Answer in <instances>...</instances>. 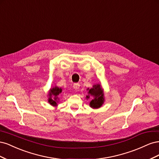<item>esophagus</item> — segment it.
<instances>
[{"label":"esophagus","instance_id":"34e87169","mask_svg":"<svg viewBox=\"0 0 159 159\" xmlns=\"http://www.w3.org/2000/svg\"><path fill=\"white\" fill-rule=\"evenodd\" d=\"M80 84H74V88L75 89H78L80 88Z\"/></svg>","mask_w":159,"mask_h":159}]
</instances>
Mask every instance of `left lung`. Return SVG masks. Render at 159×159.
<instances>
[{
  "instance_id": "obj_1",
  "label": "left lung",
  "mask_w": 159,
  "mask_h": 159,
  "mask_svg": "<svg viewBox=\"0 0 159 159\" xmlns=\"http://www.w3.org/2000/svg\"><path fill=\"white\" fill-rule=\"evenodd\" d=\"M88 95H86V99L92 98L89 102V106L92 109H98L102 106L105 102L103 89L101 84L93 85L91 88H88Z\"/></svg>"
}]
</instances>
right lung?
<instances>
[{
    "label": "right lung",
    "instance_id": "obj_1",
    "mask_svg": "<svg viewBox=\"0 0 159 159\" xmlns=\"http://www.w3.org/2000/svg\"><path fill=\"white\" fill-rule=\"evenodd\" d=\"M62 92V89L61 88L57 87V85L53 86L48 91V102L54 107L57 106V103H58L60 98L59 96L60 93Z\"/></svg>",
    "mask_w": 159,
    "mask_h": 159
}]
</instances>
